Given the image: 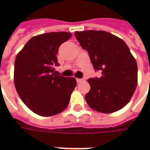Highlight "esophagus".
I'll return each instance as SVG.
<instances>
[{"mask_svg": "<svg viewBox=\"0 0 150 150\" xmlns=\"http://www.w3.org/2000/svg\"><path fill=\"white\" fill-rule=\"evenodd\" d=\"M76 81H77V83H82V82L84 81V79H76Z\"/></svg>", "mask_w": 150, "mask_h": 150, "instance_id": "34e87169", "label": "esophagus"}]
</instances>
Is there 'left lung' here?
<instances>
[{"mask_svg":"<svg viewBox=\"0 0 150 150\" xmlns=\"http://www.w3.org/2000/svg\"><path fill=\"white\" fill-rule=\"evenodd\" d=\"M75 38L88 52L95 71L100 77L91 78L85 96L94 110L112 113L121 109L132 98L137 85V65L126 43L103 30L75 32Z\"/></svg>","mask_w":150,"mask_h":150,"instance_id":"left-lung-1","label":"left lung"}]
</instances>
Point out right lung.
Segmentation results:
<instances>
[{
    "label": "right lung",
    "instance_id": "add662e5",
    "mask_svg": "<svg viewBox=\"0 0 150 150\" xmlns=\"http://www.w3.org/2000/svg\"><path fill=\"white\" fill-rule=\"evenodd\" d=\"M71 37L68 32H50L29 40L16 57L14 84L19 96L32 112L42 116L61 112L67 107L75 78L56 75L57 53Z\"/></svg>",
    "mask_w": 150,
    "mask_h": 150
}]
</instances>
